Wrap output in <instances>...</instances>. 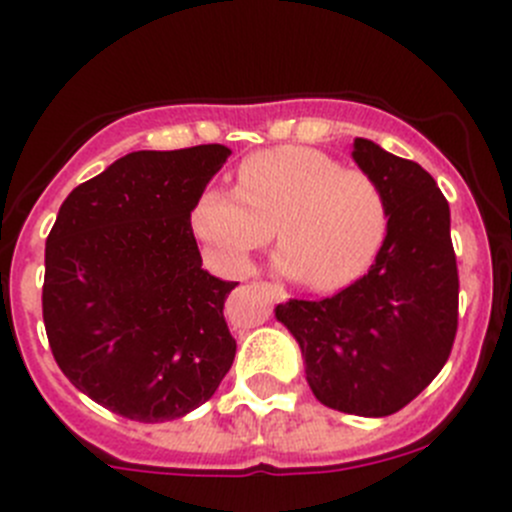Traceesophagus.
Here are the masks:
<instances>
[{
  "instance_id": "esophagus-1",
  "label": "esophagus",
  "mask_w": 512,
  "mask_h": 512,
  "mask_svg": "<svg viewBox=\"0 0 512 512\" xmlns=\"http://www.w3.org/2000/svg\"><path fill=\"white\" fill-rule=\"evenodd\" d=\"M255 285H257V287H262V290H267V292H270V295H272V297H275V300H277V302L287 300V292H285V290H282V287H280V285H272V282H255Z\"/></svg>"
}]
</instances>
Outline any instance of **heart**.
<instances>
[{"instance_id":"heart-1","label":"heart","mask_w":512,"mask_h":512,"mask_svg":"<svg viewBox=\"0 0 512 512\" xmlns=\"http://www.w3.org/2000/svg\"><path fill=\"white\" fill-rule=\"evenodd\" d=\"M192 235L225 270H245L272 240L280 265L310 290L335 292L367 272L388 232V200L365 170L312 147H275L245 157L235 192L205 187L192 202Z\"/></svg>"}]
</instances>
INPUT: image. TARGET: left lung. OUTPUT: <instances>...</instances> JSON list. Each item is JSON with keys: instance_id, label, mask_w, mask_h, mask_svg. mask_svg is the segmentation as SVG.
Returning <instances> with one entry per match:
<instances>
[{"instance_id": "1", "label": "left lung", "mask_w": 512, "mask_h": 512, "mask_svg": "<svg viewBox=\"0 0 512 512\" xmlns=\"http://www.w3.org/2000/svg\"><path fill=\"white\" fill-rule=\"evenodd\" d=\"M352 157L388 200L380 252L345 290L282 302L275 315L300 342L322 405L385 418L418 398L448 362L458 332V262L448 200L418 162L362 137Z\"/></svg>"}]
</instances>
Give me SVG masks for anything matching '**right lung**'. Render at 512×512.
Instances as JSON below:
<instances>
[{"mask_svg": "<svg viewBox=\"0 0 512 512\" xmlns=\"http://www.w3.org/2000/svg\"><path fill=\"white\" fill-rule=\"evenodd\" d=\"M230 150H142L82 182L44 250L42 317L59 370L102 408L162 423L215 395L235 360L225 300L202 270L192 202Z\"/></svg>", "mask_w": 512, "mask_h": 512, "instance_id": "obj_1", "label": "right lung"}]
</instances>
